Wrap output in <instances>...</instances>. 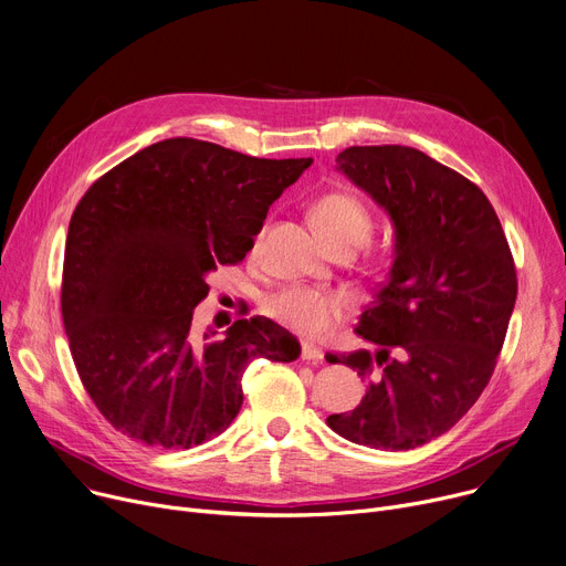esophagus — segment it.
<instances>
[{
  "label": "esophagus",
  "instance_id": "obj_1",
  "mask_svg": "<svg viewBox=\"0 0 566 566\" xmlns=\"http://www.w3.org/2000/svg\"><path fill=\"white\" fill-rule=\"evenodd\" d=\"M301 358L303 360H313V363H317V360H324V352L319 349V346H315V344H303L301 346Z\"/></svg>",
  "mask_w": 566,
  "mask_h": 566
}]
</instances>
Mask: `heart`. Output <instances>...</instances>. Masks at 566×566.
I'll return each instance as SVG.
<instances>
[{
	"instance_id": "heart-1",
	"label": "heart",
	"mask_w": 566,
	"mask_h": 566,
	"mask_svg": "<svg viewBox=\"0 0 566 566\" xmlns=\"http://www.w3.org/2000/svg\"><path fill=\"white\" fill-rule=\"evenodd\" d=\"M313 222L324 242L333 249L339 244L360 247L371 233V214L365 203L346 192H331L313 208ZM265 311L287 328L306 335H326L337 319L349 311V301L311 287H287L268 298Z\"/></svg>"
}]
</instances>
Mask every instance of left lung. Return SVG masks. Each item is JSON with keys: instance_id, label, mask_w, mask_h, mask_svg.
<instances>
[{"instance_id": "8db88e82", "label": "left lung", "mask_w": 566, "mask_h": 566, "mask_svg": "<svg viewBox=\"0 0 566 566\" xmlns=\"http://www.w3.org/2000/svg\"><path fill=\"white\" fill-rule=\"evenodd\" d=\"M337 169L387 212L395 253L356 326L378 349L326 356L358 371L367 395L326 423L354 444L417 449L488 387L516 301L514 260L483 190L423 151L349 147Z\"/></svg>"}]
</instances>
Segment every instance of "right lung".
Returning a JSON list of instances; mask_svg holds the SVG:
<instances>
[{"instance_id":"right-lung-1","label":"right lung","mask_w":566,"mask_h":566,"mask_svg":"<svg viewBox=\"0 0 566 566\" xmlns=\"http://www.w3.org/2000/svg\"><path fill=\"white\" fill-rule=\"evenodd\" d=\"M311 165L169 138L83 195L65 242L63 324L85 392L126 438L203 444L240 412L253 358H298L296 337L270 319H238L212 339L192 315L208 276L240 263L270 206Z\"/></svg>"}]
</instances>
